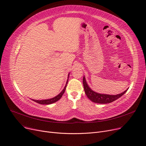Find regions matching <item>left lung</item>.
Instances as JSON below:
<instances>
[{
	"instance_id": "left-lung-1",
	"label": "left lung",
	"mask_w": 146,
	"mask_h": 146,
	"mask_svg": "<svg viewBox=\"0 0 146 146\" xmlns=\"http://www.w3.org/2000/svg\"><path fill=\"white\" fill-rule=\"evenodd\" d=\"M83 84L84 86V90H85V92L87 97L90 99V100L91 101H92L93 102L97 103V104H109L117 100V99H118V98H119L120 97H121L122 95H123L128 89H127L121 94L115 95L102 94L97 93L96 92L94 91L93 90H92L90 89V88L88 85L85 76H83Z\"/></svg>"
}]
</instances>
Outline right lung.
Instances as JSON below:
<instances>
[{"label": "right lung", "mask_w": 146, "mask_h": 146, "mask_svg": "<svg viewBox=\"0 0 146 146\" xmlns=\"http://www.w3.org/2000/svg\"><path fill=\"white\" fill-rule=\"evenodd\" d=\"M69 74H70V73H68V78H67V82H66V86H64V88L63 89V90L61 91V92L58 95H57L56 96L52 98L48 99H44V100H35V99H32V100L33 101L36 102V103H38V104H42V105H50V104H53V103H54V102L58 101L59 99L61 98V96H63V94L64 93L66 88V86H67V82H68V80Z\"/></svg>", "instance_id": "obj_1"}]
</instances>
